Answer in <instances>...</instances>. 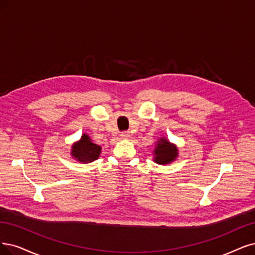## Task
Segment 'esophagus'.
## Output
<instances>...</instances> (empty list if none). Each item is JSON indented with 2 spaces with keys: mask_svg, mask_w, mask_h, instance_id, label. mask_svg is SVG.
I'll list each match as a JSON object with an SVG mask.
<instances>
[{
  "mask_svg": "<svg viewBox=\"0 0 255 255\" xmlns=\"http://www.w3.org/2000/svg\"><path fill=\"white\" fill-rule=\"evenodd\" d=\"M121 137L122 138H129L130 137V132L129 131H123V132H121Z\"/></svg>",
  "mask_w": 255,
  "mask_h": 255,
  "instance_id": "34e87169",
  "label": "esophagus"
}]
</instances>
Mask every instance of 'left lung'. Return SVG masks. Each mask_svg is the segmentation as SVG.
Segmentation results:
<instances>
[{
	"label": "left lung",
	"mask_w": 255,
	"mask_h": 255,
	"mask_svg": "<svg viewBox=\"0 0 255 255\" xmlns=\"http://www.w3.org/2000/svg\"><path fill=\"white\" fill-rule=\"evenodd\" d=\"M154 161L157 164H168L172 162L177 156V148L168 142L165 138H161L154 150Z\"/></svg>",
	"instance_id": "1"
}]
</instances>
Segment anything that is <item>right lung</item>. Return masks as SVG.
Returning <instances> with one entry per match:
<instances>
[{"instance_id":"1","label":"right lung","mask_w":255,"mask_h":255,"mask_svg":"<svg viewBox=\"0 0 255 255\" xmlns=\"http://www.w3.org/2000/svg\"><path fill=\"white\" fill-rule=\"evenodd\" d=\"M101 147L93 144L87 134H83L80 142L72 146L71 154L82 163H90L100 156Z\"/></svg>"}]
</instances>
